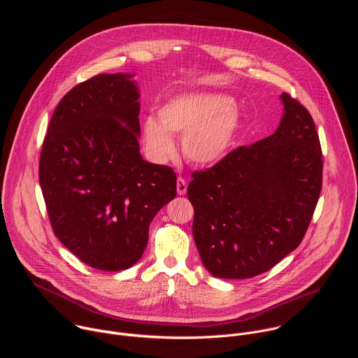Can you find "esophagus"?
Here are the masks:
<instances>
[{"label":"esophagus","mask_w":358,"mask_h":358,"mask_svg":"<svg viewBox=\"0 0 358 358\" xmlns=\"http://www.w3.org/2000/svg\"><path fill=\"white\" fill-rule=\"evenodd\" d=\"M177 192L178 195H184L187 192V181L181 177H178L177 180Z\"/></svg>","instance_id":"34e87169"}]
</instances>
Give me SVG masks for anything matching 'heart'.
Listing matches in <instances>:
<instances>
[{
	"mask_svg": "<svg viewBox=\"0 0 358 358\" xmlns=\"http://www.w3.org/2000/svg\"><path fill=\"white\" fill-rule=\"evenodd\" d=\"M241 120V112L228 94H178L159 108L157 119L144 117L143 141L148 156L163 163L174 155L171 136L182 134L184 157L196 166H214L227 157Z\"/></svg>",
	"mask_w": 358,
	"mask_h": 358,
	"instance_id": "heart-1",
	"label": "heart"
}]
</instances>
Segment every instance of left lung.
Segmentation results:
<instances>
[{
    "label": "left lung",
    "mask_w": 358,
    "mask_h": 358,
    "mask_svg": "<svg viewBox=\"0 0 358 358\" xmlns=\"http://www.w3.org/2000/svg\"><path fill=\"white\" fill-rule=\"evenodd\" d=\"M280 100L273 134L231 151L188 184L194 241L215 278L248 279L272 269L312 221L322 191L319 134L308 109L287 93Z\"/></svg>",
    "instance_id": "8db88e82"
}]
</instances>
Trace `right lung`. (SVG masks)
<instances>
[{
    "label": "right lung",
    "mask_w": 358,
    "mask_h": 358,
    "mask_svg": "<svg viewBox=\"0 0 358 358\" xmlns=\"http://www.w3.org/2000/svg\"><path fill=\"white\" fill-rule=\"evenodd\" d=\"M133 73H101L69 90L45 136L39 184L59 241L99 271L133 266L148 227L176 198L173 169L140 156Z\"/></svg>",
    "instance_id": "1"
}]
</instances>
